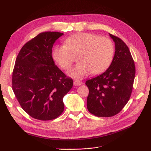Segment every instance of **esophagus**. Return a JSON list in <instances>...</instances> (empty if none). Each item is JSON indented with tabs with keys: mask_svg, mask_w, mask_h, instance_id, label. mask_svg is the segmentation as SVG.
Listing matches in <instances>:
<instances>
[{
	"mask_svg": "<svg viewBox=\"0 0 151 151\" xmlns=\"http://www.w3.org/2000/svg\"><path fill=\"white\" fill-rule=\"evenodd\" d=\"M82 84V82H81L80 81L78 80H75L74 81V85L76 86H81Z\"/></svg>",
	"mask_w": 151,
	"mask_h": 151,
	"instance_id": "34e87169",
	"label": "esophagus"
}]
</instances>
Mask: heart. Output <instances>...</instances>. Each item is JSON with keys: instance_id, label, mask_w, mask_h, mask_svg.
<instances>
[{"instance_id": "heart-1", "label": "heart", "mask_w": 151, "mask_h": 151, "mask_svg": "<svg viewBox=\"0 0 151 151\" xmlns=\"http://www.w3.org/2000/svg\"><path fill=\"white\" fill-rule=\"evenodd\" d=\"M65 45H56L53 57L63 69L67 70L73 62L74 55H79V63L68 71V76L76 79H83L90 72L98 74L111 65L115 54L112 40L105 36L81 33L66 38Z\"/></svg>"}]
</instances>
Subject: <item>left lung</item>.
Here are the masks:
<instances>
[{"mask_svg":"<svg viewBox=\"0 0 151 151\" xmlns=\"http://www.w3.org/2000/svg\"><path fill=\"white\" fill-rule=\"evenodd\" d=\"M115 44L113 61L101 75L86 82L89 89L87 107L93 115L110 117L129 101L133 89L135 67L129 47L116 36L109 34Z\"/></svg>","mask_w":151,"mask_h":151,"instance_id":"8db88e82","label":"left lung"}]
</instances>
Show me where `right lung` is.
<instances>
[{"label": "right lung", "mask_w": 151, "mask_h": 151, "mask_svg": "<svg viewBox=\"0 0 151 151\" xmlns=\"http://www.w3.org/2000/svg\"><path fill=\"white\" fill-rule=\"evenodd\" d=\"M63 34L43 32L27 42L16 58L12 88L21 108L40 120H50L64 109L63 98L73 80L55 65L52 47Z\"/></svg>", "instance_id": "obj_1"}]
</instances>
